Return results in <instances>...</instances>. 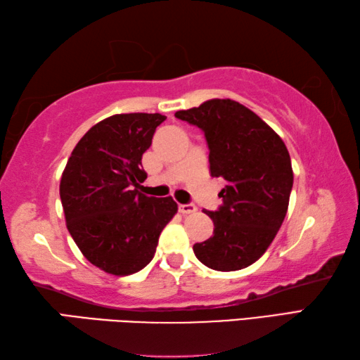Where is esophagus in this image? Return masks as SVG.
<instances>
[{
    "instance_id": "34e87169",
    "label": "esophagus",
    "mask_w": 360,
    "mask_h": 360,
    "mask_svg": "<svg viewBox=\"0 0 360 360\" xmlns=\"http://www.w3.org/2000/svg\"><path fill=\"white\" fill-rule=\"evenodd\" d=\"M195 211H197V206L192 203L179 205V212H182V214H192V212H195Z\"/></svg>"
}]
</instances>
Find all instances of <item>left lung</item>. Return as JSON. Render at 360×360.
<instances>
[{
	"instance_id": "8db88e82",
	"label": "left lung",
	"mask_w": 360,
	"mask_h": 360,
	"mask_svg": "<svg viewBox=\"0 0 360 360\" xmlns=\"http://www.w3.org/2000/svg\"><path fill=\"white\" fill-rule=\"evenodd\" d=\"M181 120L203 130L212 178L225 181L222 205L205 211L214 233L195 243L203 265L235 271L252 265L275 240L294 184L288 148L257 114L233 100H208L178 111Z\"/></svg>"
}]
</instances>
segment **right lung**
Instances as JSON below:
<instances>
[{
	"label": "right lung",
	"mask_w": 360,
	"mask_h": 360,
	"mask_svg": "<svg viewBox=\"0 0 360 360\" xmlns=\"http://www.w3.org/2000/svg\"><path fill=\"white\" fill-rule=\"evenodd\" d=\"M162 114H115L94 125L72 149L60 181L66 227L84 257L115 276L136 273L155 254L158 236L178 212L172 197L138 191L141 158Z\"/></svg>",
	"instance_id": "1"
}]
</instances>
